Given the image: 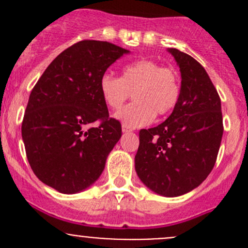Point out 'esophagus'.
Listing matches in <instances>:
<instances>
[{"mask_svg": "<svg viewBox=\"0 0 248 248\" xmlns=\"http://www.w3.org/2000/svg\"><path fill=\"white\" fill-rule=\"evenodd\" d=\"M122 132H124V133H128V132H132V129L128 128L127 126H124V124H122Z\"/></svg>", "mask_w": 248, "mask_h": 248, "instance_id": "obj_1", "label": "esophagus"}]
</instances>
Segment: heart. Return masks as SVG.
Segmentation results:
<instances>
[{
	"label": "heart",
	"instance_id": "b5f03b06",
	"mask_svg": "<svg viewBox=\"0 0 248 248\" xmlns=\"http://www.w3.org/2000/svg\"><path fill=\"white\" fill-rule=\"evenodd\" d=\"M102 98L111 109H119L133 94L134 102L120 109L115 117L128 128L145 126L155 115L163 116L176 106L180 79L176 72L152 60H139L122 69L121 78L104 74L99 81Z\"/></svg>",
	"mask_w": 248,
	"mask_h": 248
}]
</instances>
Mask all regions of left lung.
<instances>
[{"label":"left lung","instance_id":"obj_1","mask_svg":"<svg viewBox=\"0 0 248 248\" xmlns=\"http://www.w3.org/2000/svg\"><path fill=\"white\" fill-rule=\"evenodd\" d=\"M181 73V90L170 116L139 132L134 158L142 184L155 193L179 197L204 181L216 163L223 136L221 99L204 67L170 47Z\"/></svg>","mask_w":248,"mask_h":248}]
</instances>
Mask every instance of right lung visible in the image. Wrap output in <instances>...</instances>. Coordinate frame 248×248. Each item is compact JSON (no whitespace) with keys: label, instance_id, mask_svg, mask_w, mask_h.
Masks as SVG:
<instances>
[{"label":"right lung","instance_id":"obj_1","mask_svg":"<svg viewBox=\"0 0 248 248\" xmlns=\"http://www.w3.org/2000/svg\"><path fill=\"white\" fill-rule=\"evenodd\" d=\"M128 52L109 42H78L47 66L30 94L21 124L27 159L36 176L60 193L93 185L121 138V124L109 117L99 81Z\"/></svg>","mask_w":248,"mask_h":248}]
</instances>
